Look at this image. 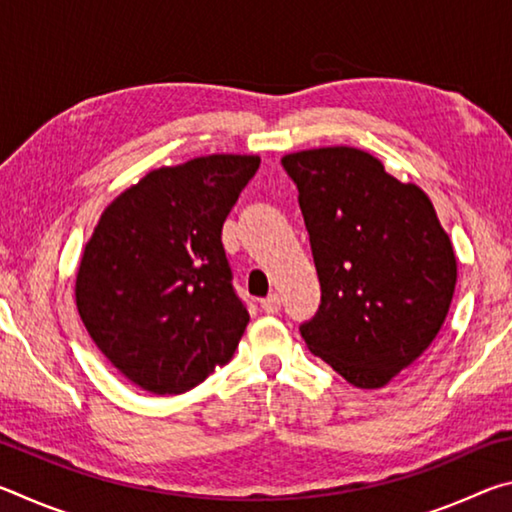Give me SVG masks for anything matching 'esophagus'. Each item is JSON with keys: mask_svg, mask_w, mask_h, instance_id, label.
I'll list each match as a JSON object with an SVG mask.
<instances>
[{"mask_svg": "<svg viewBox=\"0 0 512 512\" xmlns=\"http://www.w3.org/2000/svg\"><path fill=\"white\" fill-rule=\"evenodd\" d=\"M280 305H282V300L277 293H271V296H266L262 300V309L266 311V314H277V311H280Z\"/></svg>", "mask_w": 512, "mask_h": 512, "instance_id": "1", "label": "esophagus"}]
</instances>
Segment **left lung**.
Listing matches in <instances>:
<instances>
[{
  "label": "left lung",
  "mask_w": 512,
  "mask_h": 512,
  "mask_svg": "<svg viewBox=\"0 0 512 512\" xmlns=\"http://www.w3.org/2000/svg\"><path fill=\"white\" fill-rule=\"evenodd\" d=\"M309 232L318 314L300 327L357 388H384L429 348L456 289V253L431 198L354 146L282 158Z\"/></svg>",
  "instance_id": "obj_1"
}]
</instances>
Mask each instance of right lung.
<instances>
[{"instance_id":"obj_1","label":"right lung","mask_w":512,"mask_h":512,"mask_svg":"<svg viewBox=\"0 0 512 512\" xmlns=\"http://www.w3.org/2000/svg\"><path fill=\"white\" fill-rule=\"evenodd\" d=\"M259 155L214 153L160 167L94 225L76 271V309L135 386L180 395L225 366L248 325L221 228Z\"/></svg>"}]
</instances>
